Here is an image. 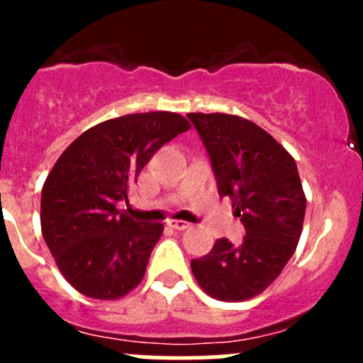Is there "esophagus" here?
Segmentation results:
<instances>
[{
	"label": "esophagus",
	"mask_w": 363,
	"mask_h": 363,
	"mask_svg": "<svg viewBox=\"0 0 363 363\" xmlns=\"http://www.w3.org/2000/svg\"><path fill=\"white\" fill-rule=\"evenodd\" d=\"M167 225L174 230H186L189 226L188 221H182V219H168Z\"/></svg>",
	"instance_id": "1"
}]
</instances>
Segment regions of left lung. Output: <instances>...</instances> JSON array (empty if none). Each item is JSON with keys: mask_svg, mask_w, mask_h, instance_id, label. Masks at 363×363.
Masks as SVG:
<instances>
[{"mask_svg": "<svg viewBox=\"0 0 363 363\" xmlns=\"http://www.w3.org/2000/svg\"><path fill=\"white\" fill-rule=\"evenodd\" d=\"M211 156L219 196L232 199L246 237L218 239L191 259L208 296L240 302L265 291L294 256L306 216V195L294 156L263 128L230 113H188Z\"/></svg>", "mask_w": 363, "mask_h": 363, "instance_id": "1", "label": "left lung"}]
</instances>
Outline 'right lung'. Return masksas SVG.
I'll return each instance as SVG.
<instances>
[{
	"label": "right lung",
	"instance_id": "add662e5",
	"mask_svg": "<svg viewBox=\"0 0 363 363\" xmlns=\"http://www.w3.org/2000/svg\"><path fill=\"white\" fill-rule=\"evenodd\" d=\"M191 124L175 112L128 113L72 142L42 188L40 223L65 279L82 295L117 300L140 284L161 223L135 221L126 200L156 151Z\"/></svg>",
	"mask_w": 363,
	"mask_h": 363
}]
</instances>
